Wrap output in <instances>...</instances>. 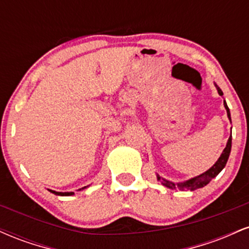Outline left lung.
<instances>
[{"label":"left lung","mask_w":249,"mask_h":249,"mask_svg":"<svg viewBox=\"0 0 249 249\" xmlns=\"http://www.w3.org/2000/svg\"><path fill=\"white\" fill-rule=\"evenodd\" d=\"M214 85H215V88H216V90H218L219 95L220 96L224 95V93H222V91H221V89H220L218 85L215 84V83H214ZM224 107L226 108V111H227L228 119L231 121L230 108H228L227 103H226L225 101H224ZM231 123H232V122H231ZM231 148H232V132H231V137H230V139H228L227 144H226V147L224 148V151H222L221 156L219 157V159L215 161V164H214L213 166L210 168V170H207L206 172L200 174V176H198V177H194V178L188 179L184 182H177V184H174V182L170 181V180L161 178L159 174H157V179H158L159 181H160L161 184L164 185V186H166L167 188H171V190H174V188L178 187L179 190L196 191V190H198V188L206 186L208 182H210L213 178H215V177L218 176L220 172H221L222 168L226 166V162H227L228 157H230V153H231Z\"/></svg>","instance_id":"8db88e82"}]
</instances>
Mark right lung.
Instances as JSON below:
<instances>
[{"label":"right lung","mask_w":249,"mask_h":249,"mask_svg":"<svg viewBox=\"0 0 249 249\" xmlns=\"http://www.w3.org/2000/svg\"><path fill=\"white\" fill-rule=\"evenodd\" d=\"M87 187H88V186L79 188V191L84 190V188H87ZM49 192L56 194V196H72V194H75L73 192H56V191H53V190H49Z\"/></svg>","instance_id":"add662e5"}]
</instances>
